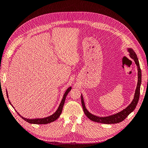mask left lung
<instances>
[{
  "instance_id": "obj_1",
  "label": "left lung",
  "mask_w": 148,
  "mask_h": 148,
  "mask_svg": "<svg viewBox=\"0 0 148 148\" xmlns=\"http://www.w3.org/2000/svg\"><path fill=\"white\" fill-rule=\"evenodd\" d=\"M128 51L129 52L130 58L133 59L134 61H135V63L136 64L137 66V70H138V82H137L135 94H134V99L132 100V103H131L129 106L125 108V109L121 111L120 112L109 116L99 117V116H97L96 115H94V114H91L90 112H88L87 110L86 109V108H85L83 96L81 94L82 104V108L84 111V113L90 120L93 121H96V122L105 123V124H113V123H120L121 121H122L123 120L125 119L128 116V115L135 110L137 104L138 103L139 96H140V84H141V70L140 68L138 58H137L136 52H134L133 49L131 48L128 49Z\"/></svg>"
}]
</instances>
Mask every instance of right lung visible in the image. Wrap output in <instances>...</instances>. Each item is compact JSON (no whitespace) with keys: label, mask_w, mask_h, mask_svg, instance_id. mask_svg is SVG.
Listing matches in <instances>:
<instances>
[{"label":"right lung","mask_w":148,"mask_h":148,"mask_svg":"<svg viewBox=\"0 0 148 148\" xmlns=\"http://www.w3.org/2000/svg\"><path fill=\"white\" fill-rule=\"evenodd\" d=\"M71 89V87H69L68 89L66 90L65 93L64 94L63 96V99H62L61 100V103L60 104V106H59L58 108L57 111H56V112L52 114V115L49 116L48 117H46V118H44V119H25V118L23 117L22 116H21L20 114H19L17 111V112L18 113V114L19 116H20L24 120H25L26 121H27V122L29 123H33V124H47V123H51L52 122V121H55L56 120H57L59 117H60V114H61V112H62V110H63V106H64V101H65V99H66V96L68 95V92H70ZM8 96V92H7V96ZM9 101V103L11 104V102ZM12 105V104H11ZM13 107V106H12Z\"/></svg>","instance_id":"add662e5"}]
</instances>
